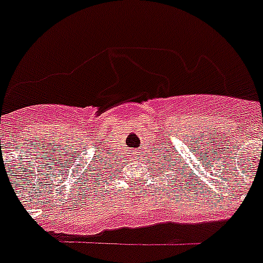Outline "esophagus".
Returning <instances> with one entry per match:
<instances>
[{
	"instance_id": "34e87169",
	"label": "esophagus",
	"mask_w": 263,
	"mask_h": 263,
	"mask_svg": "<svg viewBox=\"0 0 263 263\" xmlns=\"http://www.w3.org/2000/svg\"><path fill=\"white\" fill-rule=\"evenodd\" d=\"M135 154H136V155H138V154H139V152H135Z\"/></svg>"
}]
</instances>
